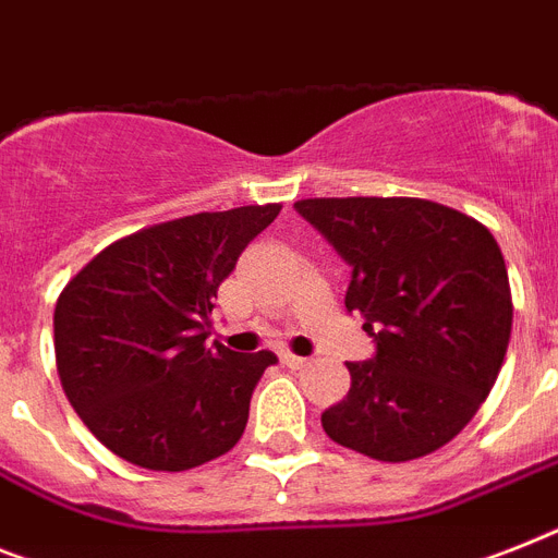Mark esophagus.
<instances>
[{
    "mask_svg": "<svg viewBox=\"0 0 558 558\" xmlns=\"http://www.w3.org/2000/svg\"><path fill=\"white\" fill-rule=\"evenodd\" d=\"M280 361L289 366V369H303V366L310 364V357H303V355H294V352L289 350H280Z\"/></svg>",
    "mask_w": 558,
    "mask_h": 558,
    "instance_id": "esophagus-1",
    "label": "esophagus"
}]
</instances>
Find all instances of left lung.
<instances>
[{
    "mask_svg": "<svg viewBox=\"0 0 558 558\" xmlns=\"http://www.w3.org/2000/svg\"><path fill=\"white\" fill-rule=\"evenodd\" d=\"M352 266L347 310L375 355L320 415L326 436L378 461L436 452L468 427L505 364L513 301L487 226L421 197L294 203Z\"/></svg>",
    "mask_w": 558,
    "mask_h": 558,
    "instance_id": "1",
    "label": "left lung"
}]
</instances>
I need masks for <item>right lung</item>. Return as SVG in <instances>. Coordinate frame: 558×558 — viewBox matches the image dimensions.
Returning <instances> with one entry per match:
<instances>
[{
    "label": "right lung",
    "mask_w": 558,
    "mask_h": 558,
    "mask_svg": "<svg viewBox=\"0 0 558 558\" xmlns=\"http://www.w3.org/2000/svg\"><path fill=\"white\" fill-rule=\"evenodd\" d=\"M280 203L201 211L117 240L68 280L53 310L59 381L120 459L180 473L240 441L266 366L211 332L217 287Z\"/></svg>",
    "instance_id": "1"
}]
</instances>
